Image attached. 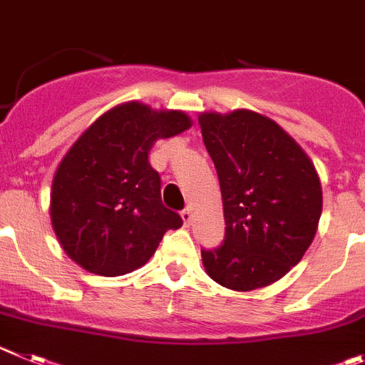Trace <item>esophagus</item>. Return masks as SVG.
<instances>
[{
    "instance_id": "34e87169",
    "label": "esophagus",
    "mask_w": 365,
    "mask_h": 365,
    "mask_svg": "<svg viewBox=\"0 0 365 365\" xmlns=\"http://www.w3.org/2000/svg\"><path fill=\"white\" fill-rule=\"evenodd\" d=\"M182 218L185 223H190V220H192V207H185V209H183Z\"/></svg>"
}]
</instances>
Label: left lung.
Listing matches in <instances>:
<instances>
[{"mask_svg":"<svg viewBox=\"0 0 365 365\" xmlns=\"http://www.w3.org/2000/svg\"><path fill=\"white\" fill-rule=\"evenodd\" d=\"M222 189L225 240L202 251L205 272L232 291L267 287L309 249L322 215L314 163L277 121L255 110L202 113Z\"/></svg>","mask_w":365,"mask_h":365,"instance_id":"1","label":"left lung"}]
</instances>
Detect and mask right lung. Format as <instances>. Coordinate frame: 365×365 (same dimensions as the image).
Here are the masks:
<instances>
[{"label": "right lung", "mask_w": 365, "mask_h": 365, "mask_svg": "<svg viewBox=\"0 0 365 365\" xmlns=\"http://www.w3.org/2000/svg\"><path fill=\"white\" fill-rule=\"evenodd\" d=\"M192 125L182 110L127 101L101 114L63 156L52 178L51 222L71 260L101 277L149 262L182 216L162 203L149 150Z\"/></svg>", "instance_id": "add662e5"}]
</instances>
